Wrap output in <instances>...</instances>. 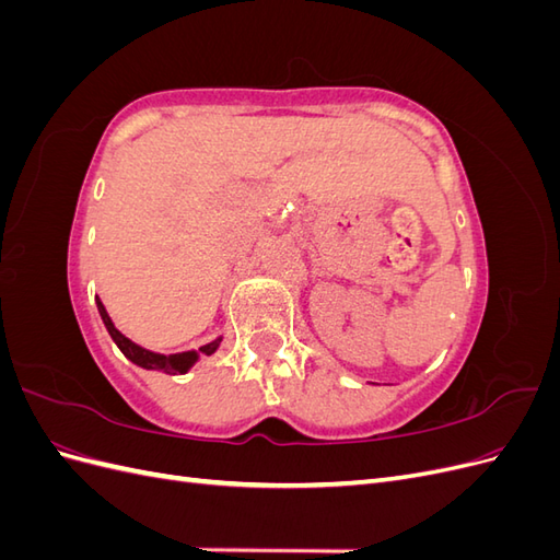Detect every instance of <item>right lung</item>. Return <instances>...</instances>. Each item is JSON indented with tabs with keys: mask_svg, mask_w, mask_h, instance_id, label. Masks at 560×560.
Returning <instances> with one entry per match:
<instances>
[{
	"mask_svg": "<svg viewBox=\"0 0 560 560\" xmlns=\"http://www.w3.org/2000/svg\"><path fill=\"white\" fill-rule=\"evenodd\" d=\"M95 303H97L100 317H103L105 327H107V331L112 336V341L118 346V350H121L132 364H138L142 369H147V371H163V374H171V376L186 374V371H189L200 360V354H214L219 350V346H222V338L224 336H217L214 341L200 346L198 350H184V352H171V354L147 350V348H142L138 343H132L130 338H126L121 331L114 327V322H112V317H109V313L105 308V303L100 301L97 296H95Z\"/></svg>",
	"mask_w": 560,
	"mask_h": 560,
	"instance_id": "right-lung-1",
	"label": "right lung"
}]
</instances>
